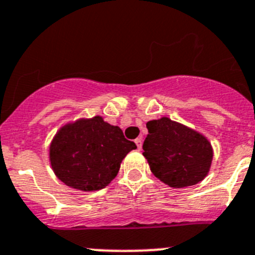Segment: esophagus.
<instances>
[{
    "label": "esophagus",
    "instance_id": "esophagus-1",
    "mask_svg": "<svg viewBox=\"0 0 255 255\" xmlns=\"http://www.w3.org/2000/svg\"><path fill=\"white\" fill-rule=\"evenodd\" d=\"M135 144H136L137 149H141V145H143V139H141V137H137V139H135Z\"/></svg>",
    "mask_w": 255,
    "mask_h": 255
}]
</instances>
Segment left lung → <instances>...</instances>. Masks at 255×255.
I'll use <instances>...</instances> for the list:
<instances>
[{"label": "left lung", "instance_id": "obj_1", "mask_svg": "<svg viewBox=\"0 0 255 255\" xmlns=\"http://www.w3.org/2000/svg\"><path fill=\"white\" fill-rule=\"evenodd\" d=\"M146 129L143 154L156 178L183 188L206 177L212 160L211 144L206 137L168 118L149 121Z\"/></svg>", "mask_w": 255, "mask_h": 255}]
</instances>
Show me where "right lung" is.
Segmentation results:
<instances>
[{
  "instance_id": "right-lung-1",
  "label": "right lung",
  "mask_w": 255,
  "mask_h": 255,
  "mask_svg": "<svg viewBox=\"0 0 255 255\" xmlns=\"http://www.w3.org/2000/svg\"><path fill=\"white\" fill-rule=\"evenodd\" d=\"M135 148L119 126L95 116L59 130L50 145V162L58 178L67 186L96 191L118 176L121 160Z\"/></svg>"
}]
</instances>
